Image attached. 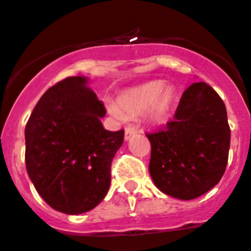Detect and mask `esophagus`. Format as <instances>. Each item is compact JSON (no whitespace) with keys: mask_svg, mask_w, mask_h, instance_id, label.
I'll list each match as a JSON object with an SVG mask.
<instances>
[{"mask_svg":"<svg viewBox=\"0 0 251 251\" xmlns=\"http://www.w3.org/2000/svg\"><path fill=\"white\" fill-rule=\"evenodd\" d=\"M136 133H137V130L134 129V128L127 127L126 128V133H124V139H126V141H128V139L132 138V137L134 136Z\"/></svg>","mask_w":251,"mask_h":251,"instance_id":"34e87169","label":"esophagus"}]
</instances>
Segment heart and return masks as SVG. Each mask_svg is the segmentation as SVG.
<instances>
[{"instance_id":"heart-1","label":"heart","mask_w":251,"mask_h":251,"mask_svg":"<svg viewBox=\"0 0 251 251\" xmlns=\"http://www.w3.org/2000/svg\"><path fill=\"white\" fill-rule=\"evenodd\" d=\"M172 94L168 89H163V84L161 81H151L124 93L119 97L118 105L110 104L109 110L114 117L121 118L122 113L136 115L151 108L152 118L158 121L167 114L172 105Z\"/></svg>"}]
</instances>
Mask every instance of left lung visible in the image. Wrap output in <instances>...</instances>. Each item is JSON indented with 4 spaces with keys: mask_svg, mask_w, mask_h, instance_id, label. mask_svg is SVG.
I'll use <instances>...</instances> for the list:
<instances>
[{
    "mask_svg": "<svg viewBox=\"0 0 251 251\" xmlns=\"http://www.w3.org/2000/svg\"><path fill=\"white\" fill-rule=\"evenodd\" d=\"M150 174L159 191L192 200L219 183L227 165L230 127L223 99L203 81L190 85L172 121L147 133Z\"/></svg>",
    "mask_w": 251,
    "mask_h": 251,
    "instance_id": "obj_1",
    "label": "left lung"
}]
</instances>
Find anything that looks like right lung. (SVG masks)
Wrapping results in <instances>:
<instances>
[{
    "instance_id": "add662e5",
    "label": "right lung",
    "mask_w": 251,
    "mask_h": 251,
    "mask_svg": "<svg viewBox=\"0 0 251 251\" xmlns=\"http://www.w3.org/2000/svg\"><path fill=\"white\" fill-rule=\"evenodd\" d=\"M84 76H69L40 98L25 128L26 170L56 211L77 215L100 203L124 130L104 129L106 110Z\"/></svg>"
}]
</instances>
